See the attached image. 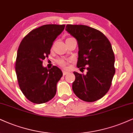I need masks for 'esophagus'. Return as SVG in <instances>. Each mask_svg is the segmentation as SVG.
<instances>
[{
	"instance_id": "1",
	"label": "esophagus",
	"mask_w": 133,
	"mask_h": 133,
	"mask_svg": "<svg viewBox=\"0 0 133 133\" xmlns=\"http://www.w3.org/2000/svg\"><path fill=\"white\" fill-rule=\"evenodd\" d=\"M62 72H63V75H67L68 73V72L66 71H65V70H63V71H62Z\"/></svg>"
}]
</instances>
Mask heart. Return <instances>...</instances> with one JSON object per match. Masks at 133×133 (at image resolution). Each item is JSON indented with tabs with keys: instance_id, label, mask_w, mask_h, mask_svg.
Here are the masks:
<instances>
[{
	"instance_id": "heart-1",
	"label": "heart",
	"mask_w": 133,
	"mask_h": 133,
	"mask_svg": "<svg viewBox=\"0 0 133 133\" xmlns=\"http://www.w3.org/2000/svg\"><path fill=\"white\" fill-rule=\"evenodd\" d=\"M70 38H71V37H70ZM68 62V60L65 58H59L58 60H57V63H58L60 66H61L62 67H65L66 66Z\"/></svg>"
}]
</instances>
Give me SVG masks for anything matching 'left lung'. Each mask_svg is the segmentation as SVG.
I'll list each match as a JSON object with an SVG mask.
<instances>
[{
  "label": "left lung",
  "mask_w": 133,
  "mask_h": 133,
  "mask_svg": "<svg viewBox=\"0 0 133 133\" xmlns=\"http://www.w3.org/2000/svg\"><path fill=\"white\" fill-rule=\"evenodd\" d=\"M65 29L78 41L77 67L88 70L86 75L73 72V91L83 101H97L109 91L115 73L110 42L102 32L88 26L67 24Z\"/></svg>",
  "instance_id": "8db88e82"
}]
</instances>
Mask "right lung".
Listing matches in <instances>:
<instances>
[{
	"mask_svg": "<svg viewBox=\"0 0 133 133\" xmlns=\"http://www.w3.org/2000/svg\"><path fill=\"white\" fill-rule=\"evenodd\" d=\"M65 26L45 24L29 32L19 44L15 63L18 82L24 96L34 104L47 102L56 94L62 72L56 66L47 69L42 60L48 57L54 41Z\"/></svg>",
	"mask_w": 133,
	"mask_h": 133,
	"instance_id": "right-lung-1",
	"label": "right lung"
}]
</instances>
